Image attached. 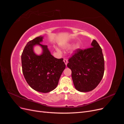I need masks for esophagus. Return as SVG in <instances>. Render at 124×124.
<instances>
[{"label":"esophagus","mask_w":124,"mask_h":124,"mask_svg":"<svg viewBox=\"0 0 124 124\" xmlns=\"http://www.w3.org/2000/svg\"><path fill=\"white\" fill-rule=\"evenodd\" d=\"M63 62H64L65 65L67 66V63H68V60L66 59V58H64V59H63Z\"/></svg>","instance_id":"34e87169"}]
</instances>
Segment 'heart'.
<instances>
[{"mask_svg": "<svg viewBox=\"0 0 124 124\" xmlns=\"http://www.w3.org/2000/svg\"><path fill=\"white\" fill-rule=\"evenodd\" d=\"M70 46H71V44H68L66 45V46H63V47H64L65 48H69L70 47ZM78 48H79V46H78V45L77 44V45H76V46H74L73 50H76L78 49Z\"/></svg>", "mask_w": 124, "mask_h": 124, "instance_id": "1", "label": "heart"}]
</instances>
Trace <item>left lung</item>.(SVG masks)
<instances>
[{"label":"left lung","instance_id":"1","mask_svg":"<svg viewBox=\"0 0 124 124\" xmlns=\"http://www.w3.org/2000/svg\"><path fill=\"white\" fill-rule=\"evenodd\" d=\"M91 47L76 50L67 67L71 70L74 87L78 91L88 92L95 89L102 80L104 61L102 49L95 40Z\"/></svg>","mask_w":124,"mask_h":124}]
</instances>
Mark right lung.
<instances>
[{
  "instance_id": "obj_1",
  "label": "right lung",
  "mask_w": 124,
  "mask_h": 124,
  "mask_svg": "<svg viewBox=\"0 0 124 124\" xmlns=\"http://www.w3.org/2000/svg\"><path fill=\"white\" fill-rule=\"evenodd\" d=\"M43 38L39 36L29 41L22 54L21 59L22 71L28 85L37 92L46 93L57 87L66 65L63 58H55L47 46L40 43ZM36 44L43 48L40 55L33 52V46Z\"/></svg>"
}]
</instances>
